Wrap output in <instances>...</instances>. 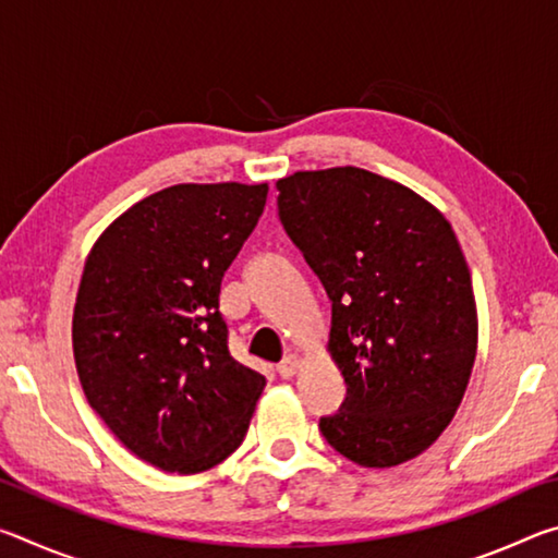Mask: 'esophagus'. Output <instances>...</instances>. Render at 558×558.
Returning a JSON list of instances; mask_svg holds the SVG:
<instances>
[{"label":"esophagus","instance_id":"34e87169","mask_svg":"<svg viewBox=\"0 0 558 558\" xmlns=\"http://www.w3.org/2000/svg\"><path fill=\"white\" fill-rule=\"evenodd\" d=\"M300 369V359L295 354H288L282 362L278 364V374L282 376V379H290V376H295Z\"/></svg>","mask_w":558,"mask_h":558}]
</instances>
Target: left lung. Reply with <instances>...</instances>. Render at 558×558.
<instances>
[{
    "label": "left lung",
    "instance_id": "obj_1",
    "mask_svg": "<svg viewBox=\"0 0 558 558\" xmlns=\"http://www.w3.org/2000/svg\"><path fill=\"white\" fill-rule=\"evenodd\" d=\"M278 192L282 226L332 300L327 352L347 399L319 430L362 468L409 462L448 428L477 354L458 235L413 189L359 167L295 172Z\"/></svg>",
    "mask_w": 558,
    "mask_h": 558
}]
</instances>
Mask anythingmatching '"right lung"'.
I'll return each instance as SVG.
<instances>
[{
	"mask_svg": "<svg viewBox=\"0 0 558 558\" xmlns=\"http://www.w3.org/2000/svg\"><path fill=\"white\" fill-rule=\"evenodd\" d=\"M268 184H174L98 235L73 307L83 393L132 456L194 475L241 446L266 376L235 362L221 278Z\"/></svg>",
	"mask_w": 558,
	"mask_h": 558,
	"instance_id": "obj_1",
	"label": "right lung"
}]
</instances>
